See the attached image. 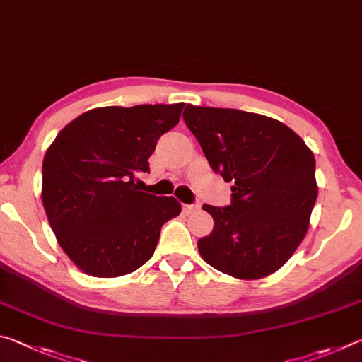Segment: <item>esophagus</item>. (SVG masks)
<instances>
[{"mask_svg":"<svg viewBox=\"0 0 362 362\" xmlns=\"http://www.w3.org/2000/svg\"><path fill=\"white\" fill-rule=\"evenodd\" d=\"M182 210H185L187 214L195 213L197 210H200V204H195V205H182Z\"/></svg>","mask_w":362,"mask_h":362,"instance_id":"esophagus-1","label":"esophagus"}]
</instances>
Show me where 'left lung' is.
I'll return each mask as SVG.
<instances>
[{
    "mask_svg": "<svg viewBox=\"0 0 362 362\" xmlns=\"http://www.w3.org/2000/svg\"><path fill=\"white\" fill-rule=\"evenodd\" d=\"M182 117L211 168L233 185L229 206H202L214 221L197 243L202 259L238 280L275 274L310 227L318 197L312 149L262 114L187 105Z\"/></svg>",
    "mask_w": 362,
    "mask_h": 362,
    "instance_id": "8db88e82",
    "label": "left lung"
}]
</instances>
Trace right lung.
<instances>
[{"mask_svg":"<svg viewBox=\"0 0 362 362\" xmlns=\"http://www.w3.org/2000/svg\"><path fill=\"white\" fill-rule=\"evenodd\" d=\"M185 103L103 106L71 120L42 160L41 200L57 242L86 275L116 278L148 262L160 229L181 213L175 197L143 192L157 139Z\"/></svg>","mask_w":362,"mask_h":362,"instance_id":"1","label":"right lung"}]
</instances>
